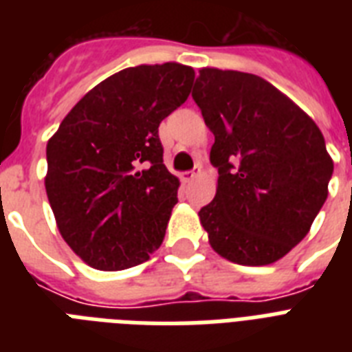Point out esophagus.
Listing matches in <instances>:
<instances>
[{
	"label": "esophagus",
	"mask_w": 352,
	"mask_h": 352,
	"mask_svg": "<svg viewBox=\"0 0 352 352\" xmlns=\"http://www.w3.org/2000/svg\"><path fill=\"white\" fill-rule=\"evenodd\" d=\"M201 175V168H195V170H192V171H186V173H182L181 175V179L184 182H192L193 179H195V177H199Z\"/></svg>",
	"instance_id": "1"
}]
</instances>
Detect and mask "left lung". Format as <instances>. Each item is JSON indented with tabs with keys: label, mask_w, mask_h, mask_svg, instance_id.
<instances>
[{
	"label": "left lung",
	"mask_w": 352,
	"mask_h": 352,
	"mask_svg": "<svg viewBox=\"0 0 352 352\" xmlns=\"http://www.w3.org/2000/svg\"><path fill=\"white\" fill-rule=\"evenodd\" d=\"M193 100L214 133L217 190L199 212L221 257L263 267L300 243L329 195L334 162L320 127L261 76L203 67Z\"/></svg>",
	"instance_id": "obj_1"
}]
</instances>
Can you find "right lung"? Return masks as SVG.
<instances>
[{
    "label": "right lung",
    "instance_id": "add662e5",
    "mask_svg": "<svg viewBox=\"0 0 352 352\" xmlns=\"http://www.w3.org/2000/svg\"><path fill=\"white\" fill-rule=\"evenodd\" d=\"M195 71L177 62L122 69L95 85L47 142L45 192L71 250L98 270L148 261L181 182L159 124L186 102Z\"/></svg>",
    "mask_w": 352,
    "mask_h": 352
}]
</instances>
